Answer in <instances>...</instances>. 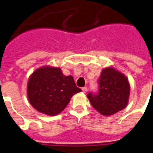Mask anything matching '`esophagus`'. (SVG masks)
Instances as JSON below:
<instances>
[{
	"label": "esophagus",
	"mask_w": 153,
	"mask_h": 153,
	"mask_svg": "<svg viewBox=\"0 0 153 153\" xmlns=\"http://www.w3.org/2000/svg\"><path fill=\"white\" fill-rule=\"evenodd\" d=\"M82 92L84 94H85V93L87 92V87H83L82 89Z\"/></svg>",
	"instance_id": "esophagus-1"
}]
</instances>
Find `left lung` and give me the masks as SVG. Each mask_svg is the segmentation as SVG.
<instances>
[{
  "label": "left lung",
  "mask_w": 153,
  "mask_h": 153,
  "mask_svg": "<svg viewBox=\"0 0 153 153\" xmlns=\"http://www.w3.org/2000/svg\"><path fill=\"white\" fill-rule=\"evenodd\" d=\"M99 91L87 95L89 102L103 115H114L126 107L130 97V86L125 74L113 67L104 68L98 79Z\"/></svg>",
  "instance_id": "left-lung-1"
}]
</instances>
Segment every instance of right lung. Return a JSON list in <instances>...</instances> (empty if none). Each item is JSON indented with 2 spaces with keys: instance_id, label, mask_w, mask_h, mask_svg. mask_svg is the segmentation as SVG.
Returning a JSON list of instances; mask_svg holds the SVG:
<instances>
[{
  "instance_id": "obj_1",
  "label": "right lung",
  "mask_w": 153,
  "mask_h": 153,
  "mask_svg": "<svg viewBox=\"0 0 153 153\" xmlns=\"http://www.w3.org/2000/svg\"><path fill=\"white\" fill-rule=\"evenodd\" d=\"M71 75L65 76L61 69L44 66L36 69L27 83V97L38 111L56 115L65 108L73 95L81 92Z\"/></svg>"
}]
</instances>
